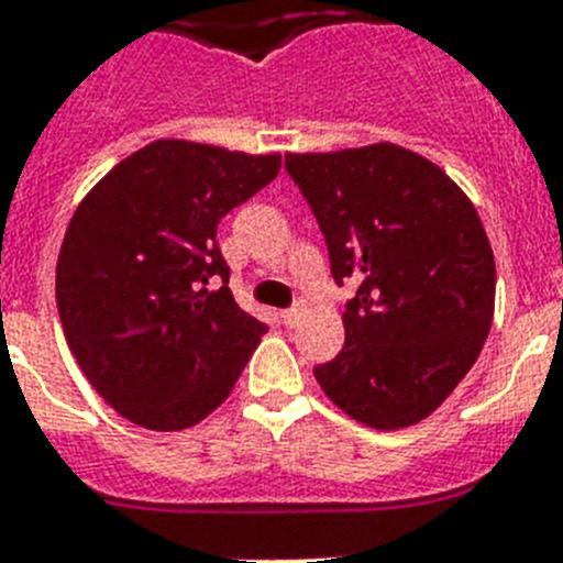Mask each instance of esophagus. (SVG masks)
Wrapping results in <instances>:
<instances>
[{
	"label": "esophagus",
	"mask_w": 563,
	"mask_h": 563,
	"mask_svg": "<svg viewBox=\"0 0 563 563\" xmlns=\"http://www.w3.org/2000/svg\"><path fill=\"white\" fill-rule=\"evenodd\" d=\"M301 316H305V305H292L290 310L282 312V321H285V327H296Z\"/></svg>",
	"instance_id": "34e87169"
}]
</instances>
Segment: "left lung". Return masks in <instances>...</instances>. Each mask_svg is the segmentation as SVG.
<instances>
[{
	"label": "left lung",
	"instance_id": "1",
	"mask_svg": "<svg viewBox=\"0 0 563 563\" xmlns=\"http://www.w3.org/2000/svg\"><path fill=\"white\" fill-rule=\"evenodd\" d=\"M310 202L346 301V341L316 380L380 431L426 420L482 352L496 262L479 213L449 174L395 143L285 154Z\"/></svg>",
	"mask_w": 563,
	"mask_h": 563
}]
</instances>
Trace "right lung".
Segmentation results:
<instances>
[{
	"label": "right lung",
	"mask_w": 563,
	"mask_h": 563,
	"mask_svg": "<svg viewBox=\"0 0 563 563\" xmlns=\"http://www.w3.org/2000/svg\"><path fill=\"white\" fill-rule=\"evenodd\" d=\"M278 168V154L154 141L73 213L56 267L64 338L134 426L180 431L211 415L267 332L233 301L217 228Z\"/></svg>",
	"instance_id": "add662e5"
}]
</instances>
